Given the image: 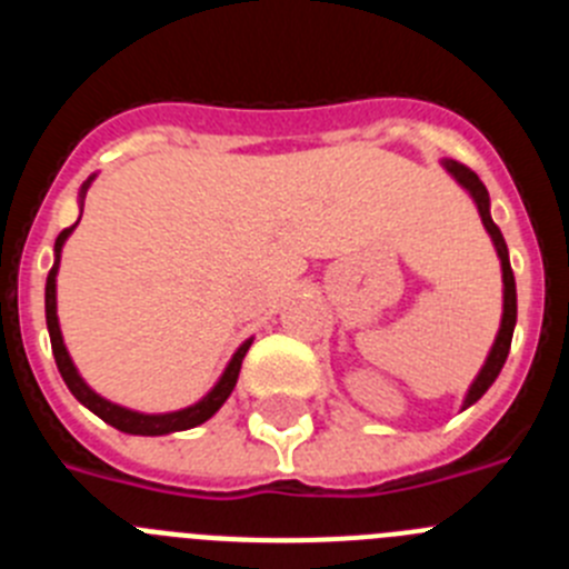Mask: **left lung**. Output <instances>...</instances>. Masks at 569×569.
I'll use <instances>...</instances> for the list:
<instances>
[{"instance_id": "left-lung-1", "label": "left lung", "mask_w": 569, "mask_h": 569, "mask_svg": "<svg viewBox=\"0 0 569 569\" xmlns=\"http://www.w3.org/2000/svg\"><path fill=\"white\" fill-rule=\"evenodd\" d=\"M445 168L456 176V182L465 184L470 190V196L476 199L479 204V213H481V222H485L487 233H490L492 244L499 250V259H501V273H505V319H501V330H499V339L492 345L490 356H487V365L481 367L479 379L472 381L470 393H467L465 407H470L472 401H479L481 396L490 390V385L499 379L501 367H505L507 353H510V341H512V328H516V279H512V268H510V256H507V244H505V236L501 230L496 228V222L490 219V196H487V188L481 184V179L472 173L467 164L453 162V159H447Z\"/></svg>"}]
</instances>
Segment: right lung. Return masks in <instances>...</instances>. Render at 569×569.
<instances>
[{
    "instance_id": "1",
    "label": "right lung",
    "mask_w": 569,
    "mask_h": 569,
    "mask_svg": "<svg viewBox=\"0 0 569 569\" xmlns=\"http://www.w3.org/2000/svg\"><path fill=\"white\" fill-rule=\"evenodd\" d=\"M84 190H88V184H84ZM70 230L73 228H64L62 233L57 236V261H53V268H50V273H48V284H44V319H48L50 347H53V359H57L59 373H62V379H64V385H68L70 393L77 396V399L82 401L88 410H93L99 419L108 421V425L116 427V430H122V433L164 436V433H176V430H190V427L208 421L210 416H213L216 410L224 405V401H228V396L233 393L236 379H239V370H241V359H244V353H248L250 341H244V345L236 350V356L230 359L228 370H224V376L219 379V385H216L213 390H210V393L199 401V405L188 407V410H179V413H164V416H144V413H133V410H124V407H116V405H110V401H104L102 396L93 393V390H90V387L79 379L77 367H73V361H70L68 350H64V345H62V333H59L57 270H59V253H62V244H64V239H68Z\"/></svg>"
}]
</instances>
